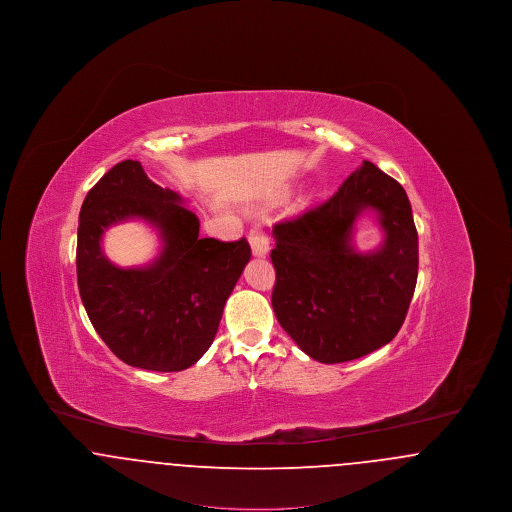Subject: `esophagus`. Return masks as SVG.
<instances>
[{"label": "esophagus", "instance_id": "esophagus-1", "mask_svg": "<svg viewBox=\"0 0 512 512\" xmlns=\"http://www.w3.org/2000/svg\"><path fill=\"white\" fill-rule=\"evenodd\" d=\"M249 245H251V251L255 257H265L270 249V242H268V236L263 232L261 226H253L249 230Z\"/></svg>", "mask_w": 512, "mask_h": 512}]
</instances>
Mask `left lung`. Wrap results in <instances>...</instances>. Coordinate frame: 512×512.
I'll return each mask as SVG.
<instances>
[{
  "mask_svg": "<svg viewBox=\"0 0 512 512\" xmlns=\"http://www.w3.org/2000/svg\"><path fill=\"white\" fill-rule=\"evenodd\" d=\"M370 208L385 242L361 254L354 220ZM272 309L301 351L345 363L390 343L407 317L418 276V234L403 186L365 161L336 194L272 228Z\"/></svg>",
  "mask_w": 512,
  "mask_h": 512,
  "instance_id": "left-lung-1",
  "label": "left lung"
}]
</instances>
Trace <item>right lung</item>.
I'll use <instances>...</instances> for the list:
<instances>
[{"label":"right lung","instance_id":"1","mask_svg":"<svg viewBox=\"0 0 512 512\" xmlns=\"http://www.w3.org/2000/svg\"><path fill=\"white\" fill-rule=\"evenodd\" d=\"M130 218L146 219L164 242L146 268H117L100 249L102 232ZM249 259L245 238H199L195 213L151 182L140 161L105 172L80 209L76 278L84 309L105 345L136 368L178 372L197 363Z\"/></svg>","mask_w":512,"mask_h":512}]
</instances>
